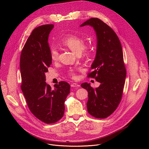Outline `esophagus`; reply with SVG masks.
Returning a JSON list of instances; mask_svg holds the SVG:
<instances>
[{"label": "esophagus", "instance_id": "obj_1", "mask_svg": "<svg viewBox=\"0 0 149 149\" xmlns=\"http://www.w3.org/2000/svg\"><path fill=\"white\" fill-rule=\"evenodd\" d=\"M71 86L72 87H79V85L77 83H72V84H71Z\"/></svg>", "mask_w": 149, "mask_h": 149}]
</instances>
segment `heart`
<instances>
[{
	"label": "heart",
	"mask_w": 149,
	"mask_h": 149,
	"mask_svg": "<svg viewBox=\"0 0 149 149\" xmlns=\"http://www.w3.org/2000/svg\"><path fill=\"white\" fill-rule=\"evenodd\" d=\"M62 44L70 49L72 51L75 52L76 54H79L82 51L86 55L89 54V50L86 47H85V42L82 38L70 35L67 36L62 41ZM50 56L52 61H56L59 57V52L58 49L55 47H52L50 50ZM70 75L72 77H75V74L74 71L71 70L70 72Z\"/></svg>",
	"instance_id": "obj_1"
}]
</instances>
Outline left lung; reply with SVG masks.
<instances>
[{
	"label": "left lung",
	"instance_id": "8db88e82",
	"mask_svg": "<svg viewBox=\"0 0 149 149\" xmlns=\"http://www.w3.org/2000/svg\"><path fill=\"white\" fill-rule=\"evenodd\" d=\"M87 25L93 28L97 36L96 55L91 67L93 71L88 77L100 85L95 89L87 82L81 86L88 93V113L104 118L116 110L121 100L126 77L123 53L117 35L109 25L98 18H91L79 26Z\"/></svg>",
	"mask_w": 149,
	"mask_h": 149
}]
</instances>
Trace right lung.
Masks as SVG:
<instances>
[{
  "mask_svg": "<svg viewBox=\"0 0 149 149\" xmlns=\"http://www.w3.org/2000/svg\"><path fill=\"white\" fill-rule=\"evenodd\" d=\"M54 25L34 29L22 49L20 59L21 89L31 113L47 124L55 123L64 114L65 101L70 93L65 81L55 84L54 90L45 82V73L52 63L48 37Z\"/></svg>",
  "mask_w": 149,
  "mask_h": 149,
  "instance_id": "obj_1",
  "label": "right lung"
}]
</instances>
